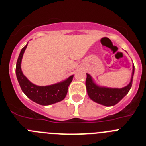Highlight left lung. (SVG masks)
Here are the masks:
<instances>
[{"instance_id": "left-lung-1", "label": "left lung", "mask_w": 146, "mask_h": 146, "mask_svg": "<svg viewBox=\"0 0 146 146\" xmlns=\"http://www.w3.org/2000/svg\"><path fill=\"white\" fill-rule=\"evenodd\" d=\"M134 73H135V66L133 64L131 80L127 86L121 88L99 86L94 82L92 77L86 73L87 78L86 80V86L89 98L95 102L102 104L104 106L110 107L116 104L128 94L131 89Z\"/></svg>"}]
</instances>
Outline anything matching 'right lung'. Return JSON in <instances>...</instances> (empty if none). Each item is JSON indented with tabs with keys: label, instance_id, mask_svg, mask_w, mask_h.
<instances>
[{
	"label": "right lung",
	"instance_id": "add662e5",
	"mask_svg": "<svg viewBox=\"0 0 146 146\" xmlns=\"http://www.w3.org/2000/svg\"><path fill=\"white\" fill-rule=\"evenodd\" d=\"M27 46L28 44L20 51L16 64L17 78L23 92L31 100L41 105H50L62 101L66 96L68 87L74 75L70 76L65 80L50 86H39L32 83L23 74L21 69L22 58Z\"/></svg>",
	"mask_w": 146,
	"mask_h": 146
}]
</instances>
